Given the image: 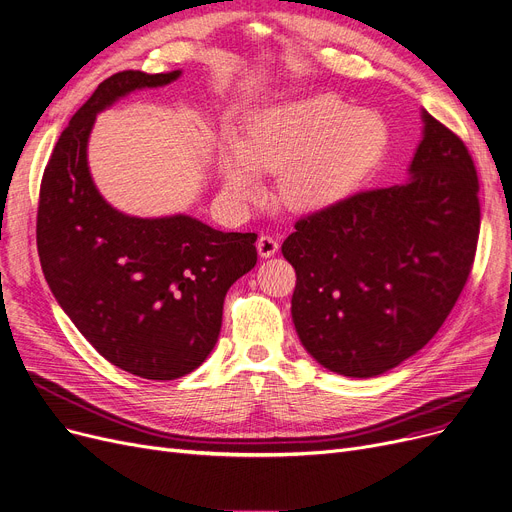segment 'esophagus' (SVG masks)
Wrapping results in <instances>:
<instances>
[{"mask_svg":"<svg viewBox=\"0 0 512 512\" xmlns=\"http://www.w3.org/2000/svg\"><path fill=\"white\" fill-rule=\"evenodd\" d=\"M256 248H258V254L262 258H270V256H275L277 250H279V239L275 235H268V233L260 235L258 242H256Z\"/></svg>","mask_w":512,"mask_h":512,"instance_id":"1","label":"esophagus"}]
</instances>
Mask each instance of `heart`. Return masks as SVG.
Listing matches in <instances>:
<instances>
[{"mask_svg": "<svg viewBox=\"0 0 512 512\" xmlns=\"http://www.w3.org/2000/svg\"><path fill=\"white\" fill-rule=\"evenodd\" d=\"M382 117L353 109L335 95L268 107L221 159L225 192L235 200L258 194V173H281L287 206L318 210L343 200L372 171L386 146Z\"/></svg>", "mask_w": 512, "mask_h": 512, "instance_id": "heart-1", "label": "heart"}]
</instances>
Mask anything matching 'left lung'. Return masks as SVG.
I'll list each match as a JSON object with an SVG mask.
<instances>
[{"mask_svg":"<svg viewBox=\"0 0 512 512\" xmlns=\"http://www.w3.org/2000/svg\"><path fill=\"white\" fill-rule=\"evenodd\" d=\"M401 186L357 192L295 223V330L320 366L372 378L422 349L469 279L479 182L465 142L424 111Z\"/></svg>","mask_w":512,"mask_h":512,"instance_id":"left-lung-1","label":"left lung"}]
</instances>
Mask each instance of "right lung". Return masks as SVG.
<instances>
[{
    "mask_svg": "<svg viewBox=\"0 0 512 512\" xmlns=\"http://www.w3.org/2000/svg\"><path fill=\"white\" fill-rule=\"evenodd\" d=\"M179 74L124 70L103 80L59 136L37 210L39 258L57 304L107 362L146 380H175L204 362L229 287L258 260L256 233H223L186 215L128 217L90 177L97 113Z\"/></svg>",
    "mask_w": 512,
    "mask_h": 512,
    "instance_id": "right-lung-1",
    "label": "right lung"
}]
</instances>
